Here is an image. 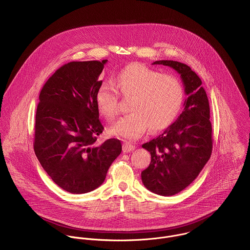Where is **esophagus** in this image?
I'll use <instances>...</instances> for the list:
<instances>
[{
	"label": "esophagus",
	"mask_w": 250,
	"mask_h": 250,
	"mask_svg": "<svg viewBox=\"0 0 250 250\" xmlns=\"http://www.w3.org/2000/svg\"><path fill=\"white\" fill-rule=\"evenodd\" d=\"M135 149H136V146L131 144V143H126L123 144V152H125V153L131 152V151H133Z\"/></svg>",
	"instance_id": "esophagus-1"
}]
</instances>
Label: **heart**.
<instances>
[{"label": "heart", "instance_id": "heart-1", "mask_svg": "<svg viewBox=\"0 0 250 250\" xmlns=\"http://www.w3.org/2000/svg\"><path fill=\"white\" fill-rule=\"evenodd\" d=\"M131 98V113L120 118L110 133L126 140L142 137L148 127L162 131L178 115L184 100V88L178 79L161 74L140 63H132L117 74L113 83H103L96 92V104L100 113L108 121L119 112V96Z\"/></svg>", "mask_w": 250, "mask_h": 250}]
</instances>
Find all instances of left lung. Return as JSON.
I'll use <instances>...</instances> for the list:
<instances>
[{
    "mask_svg": "<svg viewBox=\"0 0 250 250\" xmlns=\"http://www.w3.org/2000/svg\"><path fill=\"white\" fill-rule=\"evenodd\" d=\"M153 64L178 72L188 96L177 120L158 138L143 144L151 154V163L142 172L143 185L154 193L169 196L191 184L211 157L210 106L200 78L188 65L174 61H157Z\"/></svg>",
    "mask_w": 250,
    "mask_h": 250,
    "instance_id": "obj_1",
    "label": "left lung"
}]
</instances>
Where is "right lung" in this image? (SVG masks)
Returning <instances> with one entry per match:
<instances>
[{
  "label": "right lung",
  "mask_w": 250,
  "mask_h": 250,
  "mask_svg": "<svg viewBox=\"0 0 250 250\" xmlns=\"http://www.w3.org/2000/svg\"><path fill=\"white\" fill-rule=\"evenodd\" d=\"M107 62H68L48 79L39 94L36 157L51 179L71 193L89 192L101 186L122 151L116 139L96 143L104 130L96 92Z\"/></svg>",
  "instance_id": "1"
}]
</instances>
